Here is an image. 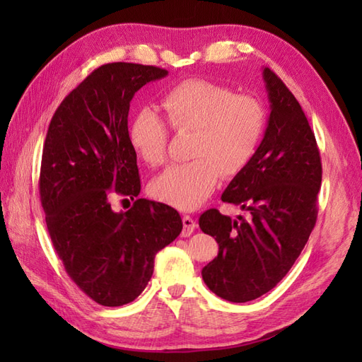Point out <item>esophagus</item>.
<instances>
[{
    "label": "esophagus",
    "mask_w": 362,
    "mask_h": 362,
    "mask_svg": "<svg viewBox=\"0 0 362 362\" xmlns=\"http://www.w3.org/2000/svg\"><path fill=\"white\" fill-rule=\"evenodd\" d=\"M182 222H183V230H182V236H189L191 233L194 232V228L197 227L196 226V221L188 216V214H185V216L182 218Z\"/></svg>",
    "instance_id": "1"
}]
</instances>
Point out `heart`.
Returning <instances> with one entry per match:
<instances>
[{"instance_id": "1", "label": "heart", "mask_w": 362, "mask_h": 362, "mask_svg": "<svg viewBox=\"0 0 362 362\" xmlns=\"http://www.w3.org/2000/svg\"><path fill=\"white\" fill-rule=\"evenodd\" d=\"M175 130H194L188 163L169 166L152 180L151 193L180 210H193L209 199L219 175L241 173L255 156L266 126L264 107L255 96L204 79L185 81L161 98ZM129 141L144 163L166 160L168 129L160 115L144 107L129 124Z\"/></svg>"}]
</instances>
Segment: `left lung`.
<instances>
[{
	"mask_svg": "<svg viewBox=\"0 0 362 362\" xmlns=\"http://www.w3.org/2000/svg\"><path fill=\"white\" fill-rule=\"evenodd\" d=\"M263 79L271 115L255 156L228 183L222 202L249 218L232 219L210 209L199 227L219 244L202 269L206 286L228 302L244 303L276 286L302 253L317 219L322 163L316 136L298 101L269 68Z\"/></svg>",
	"mask_w": 362,
	"mask_h": 362,
	"instance_id": "obj_1",
	"label": "left lung"
}]
</instances>
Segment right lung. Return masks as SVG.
<instances>
[{
	"mask_svg": "<svg viewBox=\"0 0 362 362\" xmlns=\"http://www.w3.org/2000/svg\"><path fill=\"white\" fill-rule=\"evenodd\" d=\"M165 76L151 65L99 66L57 107L46 134L40 199L51 241L71 280L103 306L134 302L157 252L183 227L173 206L136 199L141 182L129 141L130 101ZM117 194L135 198L133 209L113 212Z\"/></svg>",
	"mask_w": 362,
	"mask_h": 362,
	"instance_id": "1",
	"label": "right lung"
}]
</instances>
